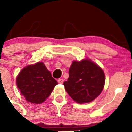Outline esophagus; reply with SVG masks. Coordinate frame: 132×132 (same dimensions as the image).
Returning <instances> with one entry per match:
<instances>
[{
	"label": "esophagus",
	"mask_w": 132,
	"mask_h": 132,
	"mask_svg": "<svg viewBox=\"0 0 132 132\" xmlns=\"http://www.w3.org/2000/svg\"><path fill=\"white\" fill-rule=\"evenodd\" d=\"M57 82H58V83H60V84H63V82H64V80H63V79H58Z\"/></svg>",
	"instance_id": "1"
}]
</instances>
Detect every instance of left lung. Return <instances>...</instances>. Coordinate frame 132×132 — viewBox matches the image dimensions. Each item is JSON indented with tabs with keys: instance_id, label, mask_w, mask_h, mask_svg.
<instances>
[{
	"instance_id": "1",
	"label": "left lung",
	"mask_w": 132,
	"mask_h": 132,
	"mask_svg": "<svg viewBox=\"0 0 132 132\" xmlns=\"http://www.w3.org/2000/svg\"><path fill=\"white\" fill-rule=\"evenodd\" d=\"M105 83L102 69L90 60L73 61L69 78L63 83L65 89L74 101L79 104L90 102L101 93Z\"/></svg>"
}]
</instances>
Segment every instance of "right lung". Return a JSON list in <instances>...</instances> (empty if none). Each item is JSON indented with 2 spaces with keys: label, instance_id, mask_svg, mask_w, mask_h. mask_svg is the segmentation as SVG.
Returning a JSON list of instances; mask_svg holds the SVG:
<instances>
[{
  "label": "right lung",
  "instance_id": "1",
  "mask_svg": "<svg viewBox=\"0 0 132 132\" xmlns=\"http://www.w3.org/2000/svg\"><path fill=\"white\" fill-rule=\"evenodd\" d=\"M16 84L27 101L41 104L50 96L57 82L41 62L24 68L17 76Z\"/></svg>",
  "mask_w": 132,
  "mask_h": 132
}]
</instances>
